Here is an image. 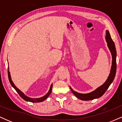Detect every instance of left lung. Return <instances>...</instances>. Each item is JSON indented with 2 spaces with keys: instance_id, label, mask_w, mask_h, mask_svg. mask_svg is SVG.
I'll list each match as a JSON object with an SVG mask.
<instances>
[{
  "instance_id": "8db88e82",
  "label": "left lung",
  "mask_w": 122,
  "mask_h": 122,
  "mask_svg": "<svg viewBox=\"0 0 122 122\" xmlns=\"http://www.w3.org/2000/svg\"><path fill=\"white\" fill-rule=\"evenodd\" d=\"M106 40L107 43L108 47L112 55V65L108 77L106 81L101 86H99L94 91L88 93H80L77 92H76L71 88V86H69L71 91L73 92V93L75 95L76 97L80 100H91L93 99L100 97L104 95L110 85L114 81L116 75V71H117V51H116L115 43L112 40L110 33L108 30L106 31Z\"/></svg>"
}]
</instances>
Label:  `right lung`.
Returning <instances> with one entry per match:
<instances>
[{
  "label": "right lung",
  "instance_id": "add662e5",
  "mask_svg": "<svg viewBox=\"0 0 122 122\" xmlns=\"http://www.w3.org/2000/svg\"><path fill=\"white\" fill-rule=\"evenodd\" d=\"M8 79H9L11 85V86L13 87L14 89L16 90V91L18 92V93L20 95V96L23 99H24L27 102H32V103H38V102H43L44 100H45L46 99H47V97H49V96L50 95L51 92V89H52V86H53V84H51V85H50V87L49 90L47 93L45 95L42 96V97H41L39 98H31V97H29L28 96H26V95L23 92H22L20 89H19L18 88L15 86L14 83L13 81H12V79H11V75H10V72L9 71V67H8Z\"/></svg>",
  "mask_w": 122,
  "mask_h": 122
}]
</instances>
